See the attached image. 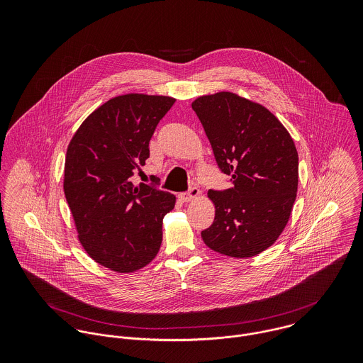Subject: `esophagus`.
Returning a JSON list of instances; mask_svg holds the SVG:
<instances>
[{"label":"esophagus","mask_w":363,"mask_h":363,"mask_svg":"<svg viewBox=\"0 0 363 363\" xmlns=\"http://www.w3.org/2000/svg\"><path fill=\"white\" fill-rule=\"evenodd\" d=\"M200 194H201V191H200L197 187H191L189 191L180 193V194H179V200H180L182 203H189V201H193V200L199 199Z\"/></svg>","instance_id":"esophagus-1"}]
</instances>
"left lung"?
Wrapping results in <instances>:
<instances>
[{
	"mask_svg": "<svg viewBox=\"0 0 363 363\" xmlns=\"http://www.w3.org/2000/svg\"><path fill=\"white\" fill-rule=\"evenodd\" d=\"M191 107L233 183L208 191L215 219L201 238L220 255L253 257L278 239L291 216L299 177L294 140L268 108L232 92L200 96Z\"/></svg>",
	"mask_w": 363,
	"mask_h": 363,
	"instance_id": "left-lung-1",
	"label": "left lung"
}]
</instances>
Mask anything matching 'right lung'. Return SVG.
Masks as SVG:
<instances>
[{
	"mask_svg": "<svg viewBox=\"0 0 363 363\" xmlns=\"http://www.w3.org/2000/svg\"><path fill=\"white\" fill-rule=\"evenodd\" d=\"M176 99L128 94L91 113L65 155L64 194L89 257L117 272L137 271L155 259L163 216L176 197L140 183L134 170L150 157L157 123Z\"/></svg>",
	"mask_w": 363,
	"mask_h": 363,
	"instance_id": "obj_1",
	"label": "right lung"
}]
</instances>
